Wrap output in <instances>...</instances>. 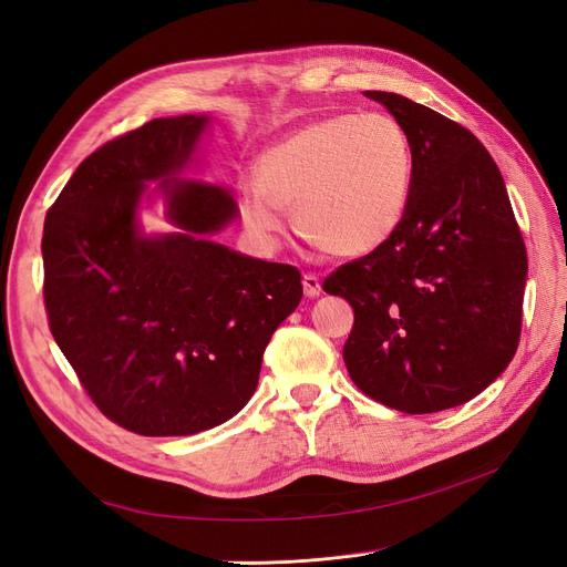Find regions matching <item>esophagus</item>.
<instances>
[{"label": "esophagus", "instance_id": "esophagus-1", "mask_svg": "<svg viewBox=\"0 0 567 567\" xmlns=\"http://www.w3.org/2000/svg\"><path fill=\"white\" fill-rule=\"evenodd\" d=\"M302 288H305L307 298H317L321 293V281H319L317 274H312V271L302 274Z\"/></svg>", "mask_w": 567, "mask_h": 567}]
</instances>
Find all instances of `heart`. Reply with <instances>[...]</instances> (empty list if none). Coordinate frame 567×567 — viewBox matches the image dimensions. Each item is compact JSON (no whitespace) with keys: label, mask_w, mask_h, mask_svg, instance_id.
Instances as JSON below:
<instances>
[{"label":"heart","mask_w":567,"mask_h":567,"mask_svg":"<svg viewBox=\"0 0 567 567\" xmlns=\"http://www.w3.org/2000/svg\"><path fill=\"white\" fill-rule=\"evenodd\" d=\"M414 148L385 113H333L269 146L238 188L244 225L262 241L293 213L302 238L340 257L369 255L398 234L414 192Z\"/></svg>","instance_id":"obj_1"}]
</instances>
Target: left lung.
<instances>
[{
	"label": "left lung",
	"mask_w": 567,
	"mask_h": 567,
	"mask_svg": "<svg viewBox=\"0 0 567 567\" xmlns=\"http://www.w3.org/2000/svg\"><path fill=\"white\" fill-rule=\"evenodd\" d=\"M414 148V192L385 246L323 290L354 310L342 359L367 398L404 414L473 400L518 350L527 250L499 167L477 136L392 92H367Z\"/></svg>",
	"instance_id": "left-lung-1"
}]
</instances>
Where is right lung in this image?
Listing matches in <instances>:
<instances>
[{"instance_id":"obj_1","label":"right lung","mask_w":567,"mask_h":567,"mask_svg":"<svg viewBox=\"0 0 567 567\" xmlns=\"http://www.w3.org/2000/svg\"><path fill=\"white\" fill-rule=\"evenodd\" d=\"M205 123L158 117L115 136L44 217L51 336L101 414L136 435H194L238 414L271 333L302 298L298 267L205 238L236 217L225 188L169 182L167 217L184 231H136L146 182L179 173Z\"/></svg>"}]
</instances>
